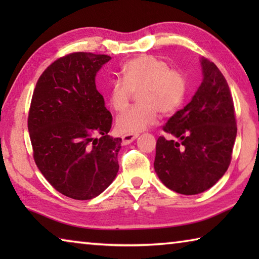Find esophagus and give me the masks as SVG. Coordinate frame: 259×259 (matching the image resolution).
Wrapping results in <instances>:
<instances>
[{
    "label": "esophagus",
    "instance_id": "34e87169",
    "mask_svg": "<svg viewBox=\"0 0 259 259\" xmlns=\"http://www.w3.org/2000/svg\"><path fill=\"white\" fill-rule=\"evenodd\" d=\"M138 137V134H130V135H124L122 136V143L126 145V144H130L131 142H134V140Z\"/></svg>",
    "mask_w": 259,
    "mask_h": 259
}]
</instances>
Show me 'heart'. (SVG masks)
<instances>
[{
	"label": "heart",
	"mask_w": 259,
	"mask_h": 259,
	"mask_svg": "<svg viewBox=\"0 0 259 259\" xmlns=\"http://www.w3.org/2000/svg\"><path fill=\"white\" fill-rule=\"evenodd\" d=\"M138 91L139 105L116 117L115 128L121 134H138L155 123L159 112H176L186 97L187 77L181 69L170 68L163 59L152 55L138 56L122 67V78H115L109 84V106L116 112L123 111Z\"/></svg>",
	"instance_id": "1"
}]
</instances>
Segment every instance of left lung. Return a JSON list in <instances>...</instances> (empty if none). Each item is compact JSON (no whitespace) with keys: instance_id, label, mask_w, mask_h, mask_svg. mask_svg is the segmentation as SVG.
Instances as JSON below:
<instances>
[{"instance_id":"8db88e82","label":"left lung","mask_w":259,"mask_h":259,"mask_svg":"<svg viewBox=\"0 0 259 259\" xmlns=\"http://www.w3.org/2000/svg\"><path fill=\"white\" fill-rule=\"evenodd\" d=\"M203 81L185 107L162 126L154 169L171 191L194 195L212 187L226 172L236 138L235 111L229 84L219 68L201 58Z\"/></svg>"}]
</instances>
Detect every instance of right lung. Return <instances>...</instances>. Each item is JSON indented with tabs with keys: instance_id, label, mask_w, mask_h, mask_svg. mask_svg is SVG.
Segmentation results:
<instances>
[{
	"instance_id": "1",
	"label": "right lung",
	"mask_w": 259,
	"mask_h": 259,
	"mask_svg": "<svg viewBox=\"0 0 259 259\" xmlns=\"http://www.w3.org/2000/svg\"><path fill=\"white\" fill-rule=\"evenodd\" d=\"M111 57L72 52L38 77L28 112V131L37 168L55 190L90 200L119 171L121 138L107 135L112 114L96 88V74Z\"/></svg>"
}]
</instances>
